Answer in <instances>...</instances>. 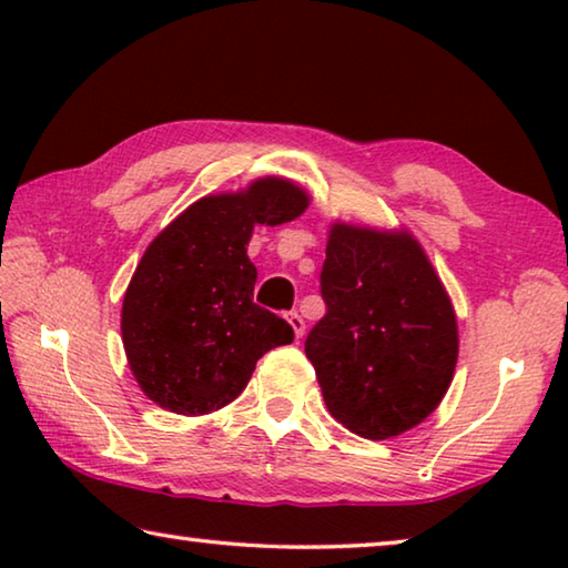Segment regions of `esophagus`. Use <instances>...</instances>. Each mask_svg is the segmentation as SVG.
<instances>
[{
    "label": "esophagus",
    "instance_id": "obj_1",
    "mask_svg": "<svg viewBox=\"0 0 568 568\" xmlns=\"http://www.w3.org/2000/svg\"><path fill=\"white\" fill-rule=\"evenodd\" d=\"M287 323H291V328H293V333H295V338H301V335L305 333V321H303V315L297 313V311L287 313Z\"/></svg>",
    "mask_w": 568,
    "mask_h": 568
}]
</instances>
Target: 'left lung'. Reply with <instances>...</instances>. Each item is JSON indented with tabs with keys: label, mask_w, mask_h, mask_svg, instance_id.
Here are the masks:
<instances>
[{
	"label": "left lung",
	"mask_w": 568,
	"mask_h": 568,
	"mask_svg": "<svg viewBox=\"0 0 568 568\" xmlns=\"http://www.w3.org/2000/svg\"><path fill=\"white\" fill-rule=\"evenodd\" d=\"M323 318L305 338L331 416L363 438L418 426L458 361L454 305L408 233L335 223L321 271Z\"/></svg>",
	"instance_id": "left-lung-1"
}]
</instances>
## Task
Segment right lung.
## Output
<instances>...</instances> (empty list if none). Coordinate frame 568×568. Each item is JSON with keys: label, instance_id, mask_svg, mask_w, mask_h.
<instances>
[{"label": "right lung", "instance_id": "obj_1", "mask_svg": "<svg viewBox=\"0 0 568 568\" xmlns=\"http://www.w3.org/2000/svg\"><path fill=\"white\" fill-rule=\"evenodd\" d=\"M305 207L301 187L265 178L197 200L152 240L122 303L124 353L150 400L182 416L223 408L267 351L293 343L291 325L253 303L245 245L255 225H283Z\"/></svg>", "mask_w": 568, "mask_h": 568}]
</instances>
